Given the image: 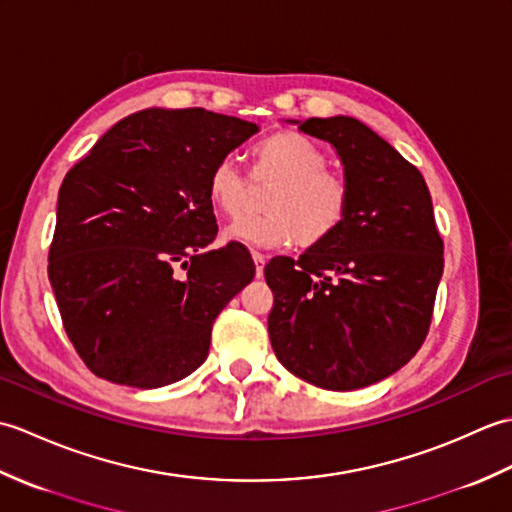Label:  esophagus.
Listing matches in <instances>:
<instances>
[{
    "label": "esophagus",
    "mask_w": 512,
    "mask_h": 512,
    "mask_svg": "<svg viewBox=\"0 0 512 512\" xmlns=\"http://www.w3.org/2000/svg\"><path fill=\"white\" fill-rule=\"evenodd\" d=\"M253 262H255V273L257 277L264 275V264H266V257L262 253H257V250H253Z\"/></svg>",
    "instance_id": "obj_1"
}]
</instances>
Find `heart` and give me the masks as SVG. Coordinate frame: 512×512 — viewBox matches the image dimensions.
Wrapping results in <instances>:
<instances>
[{
	"mask_svg": "<svg viewBox=\"0 0 512 512\" xmlns=\"http://www.w3.org/2000/svg\"><path fill=\"white\" fill-rule=\"evenodd\" d=\"M255 182H275L266 198V215L244 217L228 228V237L253 246H317L330 239L350 213V184L325 169L323 151L295 132L264 138L250 151ZM248 180L233 158H222L206 180V195L224 217L242 215L248 202Z\"/></svg>",
	"mask_w": 512,
	"mask_h": 512,
	"instance_id": "obj_1",
	"label": "heart"
}]
</instances>
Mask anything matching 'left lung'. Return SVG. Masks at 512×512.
I'll use <instances>...</instances> for the list:
<instances>
[{
	"mask_svg": "<svg viewBox=\"0 0 512 512\" xmlns=\"http://www.w3.org/2000/svg\"><path fill=\"white\" fill-rule=\"evenodd\" d=\"M288 123L336 149L350 213L299 259L266 264L270 343L306 383L361 389L407 365L429 332L444 268L431 195L422 173L356 118Z\"/></svg>",
	"mask_w": 512,
	"mask_h": 512,
	"instance_id": "obj_1",
	"label": "left lung"
}]
</instances>
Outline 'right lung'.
Returning <instances> with one entry per match:
<instances>
[{
	"instance_id": "obj_1",
	"label": "right lung",
	"mask_w": 512,
	"mask_h": 512,
	"mask_svg": "<svg viewBox=\"0 0 512 512\" xmlns=\"http://www.w3.org/2000/svg\"><path fill=\"white\" fill-rule=\"evenodd\" d=\"M255 123L191 110L136 112L101 136L59 189L48 277L74 350L116 385L156 389L209 356L217 314L255 277L217 235L206 180Z\"/></svg>"
}]
</instances>
